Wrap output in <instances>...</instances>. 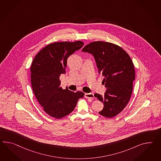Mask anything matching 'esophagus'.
I'll list each match as a JSON object with an SVG mask.
<instances>
[{"instance_id": "1", "label": "esophagus", "mask_w": 161, "mask_h": 161, "mask_svg": "<svg viewBox=\"0 0 161 161\" xmlns=\"http://www.w3.org/2000/svg\"><path fill=\"white\" fill-rule=\"evenodd\" d=\"M85 96L86 98H91V99H93L95 98V96L94 94L92 93H85Z\"/></svg>"}]
</instances>
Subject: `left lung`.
I'll list each match as a JSON object with an SVG mask.
<instances>
[{"label":"left lung","instance_id":"left-lung-1","mask_svg":"<svg viewBox=\"0 0 161 161\" xmlns=\"http://www.w3.org/2000/svg\"><path fill=\"white\" fill-rule=\"evenodd\" d=\"M82 51L93 56L99 73L104 76L107 90L103 96L95 94L104 104L99 113L107 118L114 117L127 106L132 94L135 80L132 60L122 48L107 42H91Z\"/></svg>","mask_w":161,"mask_h":161}]
</instances>
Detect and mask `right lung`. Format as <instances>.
Segmentation results:
<instances>
[{
    "instance_id": "obj_1",
    "label": "right lung",
    "mask_w": 161,
    "mask_h": 161,
    "mask_svg": "<svg viewBox=\"0 0 161 161\" xmlns=\"http://www.w3.org/2000/svg\"><path fill=\"white\" fill-rule=\"evenodd\" d=\"M82 42H59L50 44L41 50L31 66V82L34 93L45 112L59 119L74 110L84 93L74 92L60 87L59 77L66 73L69 57L80 49Z\"/></svg>"
}]
</instances>
